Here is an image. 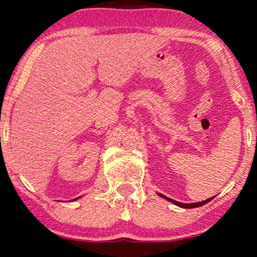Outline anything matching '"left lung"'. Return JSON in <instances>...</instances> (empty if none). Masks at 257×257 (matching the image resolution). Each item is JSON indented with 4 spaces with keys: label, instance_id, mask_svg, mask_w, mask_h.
<instances>
[{
    "label": "left lung",
    "instance_id": "obj_1",
    "mask_svg": "<svg viewBox=\"0 0 257 257\" xmlns=\"http://www.w3.org/2000/svg\"><path fill=\"white\" fill-rule=\"evenodd\" d=\"M160 196H163V198H165L166 200H168V201H171V202H173L174 205H177V206H179V207H182V208H195V207H200V206H203V205H206L207 202H209L210 200H212L213 198H209V199H207V200H205V201H201V202H194V203H182V202H178V201H175V200H172V199H170V198H166V196L165 195H163V194H159Z\"/></svg>",
    "mask_w": 257,
    "mask_h": 257
}]
</instances>
